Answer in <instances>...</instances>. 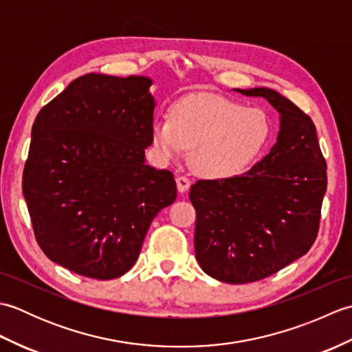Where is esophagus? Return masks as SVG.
I'll return each mask as SVG.
<instances>
[{"mask_svg":"<svg viewBox=\"0 0 352 352\" xmlns=\"http://www.w3.org/2000/svg\"><path fill=\"white\" fill-rule=\"evenodd\" d=\"M175 182H177V189H178V192H180V193H186V192L189 190L190 180H189L188 177H177Z\"/></svg>","mask_w":352,"mask_h":352,"instance_id":"obj_1","label":"esophagus"}]
</instances>
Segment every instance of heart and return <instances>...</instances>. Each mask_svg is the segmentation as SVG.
Here are the masks:
<instances>
[{
  "instance_id": "heart-1",
  "label": "heart",
  "mask_w": 352,
  "mask_h": 352,
  "mask_svg": "<svg viewBox=\"0 0 352 352\" xmlns=\"http://www.w3.org/2000/svg\"><path fill=\"white\" fill-rule=\"evenodd\" d=\"M271 138V121L260 109L214 94H193L155 118L151 139L163 160H178L192 149V166L210 180L245 174Z\"/></svg>"
}]
</instances>
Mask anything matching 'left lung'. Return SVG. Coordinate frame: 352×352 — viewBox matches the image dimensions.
I'll use <instances>...</instances> for the list:
<instances>
[{
  "label": "left lung",
  "mask_w": 352,
  "mask_h": 352,
  "mask_svg": "<svg viewBox=\"0 0 352 352\" xmlns=\"http://www.w3.org/2000/svg\"><path fill=\"white\" fill-rule=\"evenodd\" d=\"M261 96L280 113L269 154L241 177L199 180L195 256L213 278L243 284L263 280L302 257L318 236L327 190V163L309 115L267 87L236 89Z\"/></svg>",
  "instance_id": "left-lung-1"
}]
</instances>
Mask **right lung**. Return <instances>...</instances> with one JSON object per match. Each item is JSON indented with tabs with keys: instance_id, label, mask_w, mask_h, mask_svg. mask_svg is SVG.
Segmentation results:
<instances>
[{
	"instance_id": "obj_1",
	"label": "right lung",
	"mask_w": 352,
	"mask_h": 352,
	"mask_svg": "<svg viewBox=\"0 0 352 352\" xmlns=\"http://www.w3.org/2000/svg\"><path fill=\"white\" fill-rule=\"evenodd\" d=\"M151 85L86 74L34 119L22 193L45 256L78 275L129 272L155 214L177 198L172 172L145 163Z\"/></svg>"
}]
</instances>
